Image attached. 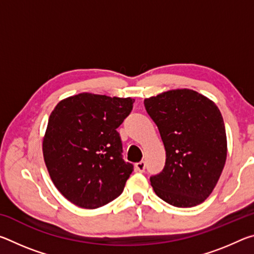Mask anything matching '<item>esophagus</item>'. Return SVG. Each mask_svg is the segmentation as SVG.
Instances as JSON below:
<instances>
[{
	"instance_id": "34e87169",
	"label": "esophagus",
	"mask_w": 254,
	"mask_h": 254,
	"mask_svg": "<svg viewBox=\"0 0 254 254\" xmlns=\"http://www.w3.org/2000/svg\"><path fill=\"white\" fill-rule=\"evenodd\" d=\"M135 168H136L137 171H140V173H143L144 169H145V162L144 161L137 162L135 165Z\"/></svg>"
}]
</instances>
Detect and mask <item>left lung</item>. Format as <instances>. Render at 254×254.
<instances>
[{
  "label": "left lung",
  "mask_w": 254,
  "mask_h": 254,
  "mask_svg": "<svg viewBox=\"0 0 254 254\" xmlns=\"http://www.w3.org/2000/svg\"><path fill=\"white\" fill-rule=\"evenodd\" d=\"M166 150L162 173L150 178L156 194L176 207H194L212 194L224 169L226 132L208 97L188 88L144 100Z\"/></svg>",
  "instance_id": "8db88e82"
}]
</instances>
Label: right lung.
<instances>
[{"label": "right lung", "mask_w": 254, "mask_h": 254, "mask_svg": "<svg viewBox=\"0 0 254 254\" xmlns=\"http://www.w3.org/2000/svg\"><path fill=\"white\" fill-rule=\"evenodd\" d=\"M133 103L131 97L80 93L51 112L42 153L54 185L70 203L95 209L122 194L133 166L122 159L117 128Z\"/></svg>", "instance_id": "1"}]
</instances>
